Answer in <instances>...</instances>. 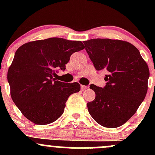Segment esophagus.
<instances>
[{
    "mask_svg": "<svg viewBox=\"0 0 155 155\" xmlns=\"http://www.w3.org/2000/svg\"><path fill=\"white\" fill-rule=\"evenodd\" d=\"M87 88H88L87 86H85V85H81V90H84Z\"/></svg>",
    "mask_w": 155,
    "mask_h": 155,
    "instance_id": "esophagus-1",
    "label": "esophagus"
}]
</instances>
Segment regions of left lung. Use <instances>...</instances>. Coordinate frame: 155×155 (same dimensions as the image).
Masks as SVG:
<instances>
[{
  "mask_svg": "<svg viewBox=\"0 0 155 155\" xmlns=\"http://www.w3.org/2000/svg\"><path fill=\"white\" fill-rule=\"evenodd\" d=\"M84 44L96 70L107 72L105 87L90 85L95 98L87 104L89 113L104 127H120L144 100L149 77L148 65L138 49L127 41L93 38Z\"/></svg>",
  "mask_w": 155,
  "mask_h": 155,
  "instance_id": "left-lung-1",
  "label": "left lung"
}]
</instances>
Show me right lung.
<instances>
[{
  "mask_svg": "<svg viewBox=\"0 0 155 155\" xmlns=\"http://www.w3.org/2000/svg\"><path fill=\"white\" fill-rule=\"evenodd\" d=\"M84 49L79 41L50 38L28 42L16 51L7 79L12 100L28 120L47 124L63 114L80 84L58 81L56 73L65 71L71 55Z\"/></svg>",
  "mask_w": 155,
  "mask_h": 155,
  "instance_id": "1",
  "label": "right lung"
}]
</instances>
